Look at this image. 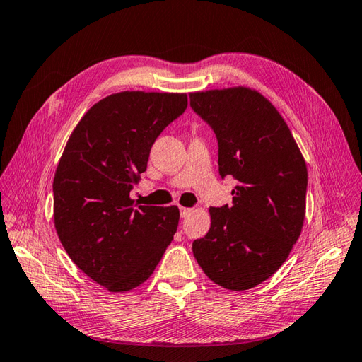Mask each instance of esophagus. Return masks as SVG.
<instances>
[{"label":"esophagus","mask_w":362,"mask_h":362,"mask_svg":"<svg viewBox=\"0 0 362 362\" xmlns=\"http://www.w3.org/2000/svg\"><path fill=\"white\" fill-rule=\"evenodd\" d=\"M191 211H193L191 209H185V206H180V216H182V218L189 216Z\"/></svg>","instance_id":"esophagus-1"}]
</instances>
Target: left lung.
Masks as SVG:
<instances>
[{
    "label": "left lung",
    "instance_id": "left-lung-1",
    "mask_svg": "<svg viewBox=\"0 0 362 362\" xmlns=\"http://www.w3.org/2000/svg\"><path fill=\"white\" fill-rule=\"evenodd\" d=\"M189 105L216 135L221 177L238 182L232 206L210 209L194 258L222 288H255L279 271L302 232L306 163L281 115L255 90L197 91Z\"/></svg>",
    "mask_w": 362,
    "mask_h": 362
}]
</instances>
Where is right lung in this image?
I'll use <instances>...</instances> for the list:
<instances>
[{
	"mask_svg": "<svg viewBox=\"0 0 362 362\" xmlns=\"http://www.w3.org/2000/svg\"><path fill=\"white\" fill-rule=\"evenodd\" d=\"M183 93L121 91L96 103L68 140L52 182L54 224L83 274L112 292L152 275L179 226L173 206L129 197L163 129L187 110Z\"/></svg>",
	"mask_w": 362,
	"mask_h": 362,
	"instance_id": "right-lung-1",
	"label": "right lung"
}]
</instances>
